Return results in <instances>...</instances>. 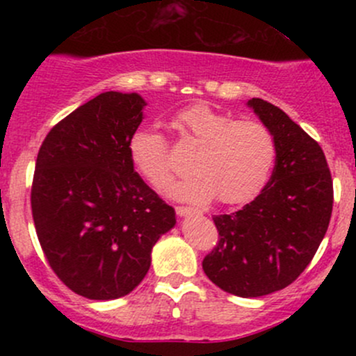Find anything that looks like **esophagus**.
I'll list each match as a JSON object with an SVG mask.
<instances>
[{
	"label": "esophagus",
	"mask_w": 356,
	"mask_h": 356,
	"mask_svg": "<svg viewBox=\"0 0 356 356\" xmlns=\"http://www.w3.org/2000/svg\"><path fill=\"white\" fill-rule=\"evenodd\" d=\"M175 212H177V216H189V214H195L197 209H194V207H187V206H177L175 207Z\"/></svg>",
	"instance_id": "34e87169"
}]
</instances>
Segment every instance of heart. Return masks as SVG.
Returning a JSON list of instances; mask_svg holds the SVG:
<instances>
[{"label":"heart","instance_id":"heart-1","mask_svg":"<svg viewBox=\"0 0 356 356\" xmlns=\"http://www.w3.org/2000/svg\"><path fill=\"white\" fill-rule=\"evenodd\" d=\"M174 127L182 144L195 145L192 172L167 187L174 199L207 202L218 195L227 206L246 204L264 189L276 162V140L257 120H238L206 104L179 110ZM130 161L155 189L172 174L169 140L155 127H140L129 140Z\"/></svg>","mask_w":356,"mask_h":356}]
</instances>
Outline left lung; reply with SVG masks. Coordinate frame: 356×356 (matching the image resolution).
I'll return each instance as SVG.
<instances>
[{"instance_id":"obj_1","label":"left lung","mask_w":356,"mask_h":356,"mask_svg":"<svg viewBox=\"0 0 356 356\" xmlns=\"http://www.w3.org/2000/svg\"><path fill=\"white\" fill-rule=\"evenodd\" d=\"M248 107L273 132L276 164L261 194L232 214L214 216L219 241L202 269L222 291L257 298L291 284L312 263L333 209V181L316 140L281 108Z\"/></svg>"}]
</instances>
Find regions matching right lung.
I'll return each mask as SVG.
<instances>
[{
	"mask_svg": "<svg viewBox=\"0 0 356 356\" xmlns=\"http://www.w3.org/2000/svg\"><path fill=\"white\" fill-rule=\"evenodd\" d=\"M138 93L105 92L48 132L36 157L31 212L50 268L76 295L117 300L140 284L175 211L134 170Z\"/></svg>",
	"mask_w": 356,
	"mask_h": 356,
	"instance_id": "right-lung-1",
	"label": "right lung"
}]
</instances>
